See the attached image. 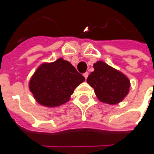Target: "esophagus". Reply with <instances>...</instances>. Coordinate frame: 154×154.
<instances>
[{
	"mask_svg": "<svg viewBox=\"0 0 154 154\" xmlns=\"http://www.w3.org/2000/svg\"><path fill=\"white\" fill-rule=\"evenodd\" d=\"M83 75H84V77L86 78H86H87V77H88V75H89V73H88V72H86V73L83 74Z\"/></svg>",
	"mask_w": 154,
	"mask_h": 154,
	"instance_id": "obj_1",
	"label": "esophagus"
}]
</instances>
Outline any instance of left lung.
<instances>
[{
	"label": "left lung",
	"instance_id": "left-lung-1",
	"mask_svg": "<svg viewBox=\"0 0 154 154\" xmlns=\"http://www.w3.org/2000/svg\"><path fill=\"white\" fill-rule=\"evenodd\" d=\"M93 68L94 71L89 74L86 81L94 89L97 98L109 104L123 100L130 86L127 76L101 61L94 63Z\"/></svg>",
	"mask_w": 154,
	"mask_h": 154
}]
</instances>
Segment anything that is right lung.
Here are the masks:
<instances>
[{"mask_svg": "<svg viewBox=\"0 0 154 154\" xmlns=\"http://www.w3.org/2000/svg\"><path fill=\"white\" fill-rule=\"evenodd\" d=\"M85 80L74 66L62 58L44 63L34 73L29 83L37 102L47 107H56L69 100L74 89Z\"/></svg>", "mask_w": 154, "mask_h": 154, "instance_id": "right-lung-1", "label": "right lung"}]
</instances>
